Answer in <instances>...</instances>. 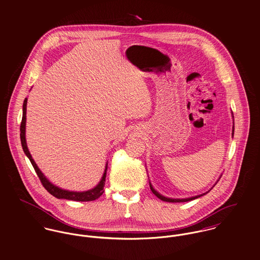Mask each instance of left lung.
Segmentation results:
<instances>
[{
    "mask_svg": "<svg viewBox=\"0 0 260 260\" xmlns=\"http://www.w3.org/2000/svg\"><path fill=\"white\" fill-rule=\"evenodd\" d=\"M232 118H233V115H232ZM233 134H234V121H233V126H232V137H233ZM220 177H221V175H220ZM219 177V178H220ZM219 178L217 179V181L219 180ZM217 181L215 182V184L217 183ZM214 184V185H215ZM213 185V186H214ZM149 186H150V189H151V191H152V193L154 194V196H156L159 200H161V201H164V202H190V201H193V200H196V199H199V198H201L202 196H204V194H206V193H208L211 189H212V187L208 190V191H206V192H204V193H202V194H200V196H196V197H191V198H187V199H171V198H167V197H164L162 194H160L159 192H157L154 188H153V186H152V184L149 182Z\"/></svg>",
    "mask_w": 260,
    "mask_h": 260,
    "instance_id": "obj_1",
    "label": "left lung"
}]
</instances>
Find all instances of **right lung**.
I'll return each mask as SVG.
<instances>
[{"label":"right lung","instance_id":"obj_1","mask_svg":"<svg viewBox=\"0 0 260 260\" xmlns=\"http://www.w3.org/2000/svg\"><path fill=\"white\" fill-rule=\"evenodd\" d=\"M27 102L28 99L26 98L24 101V105H23V118H22V122H21V128H20V137H21V143L22 146L24 149V152L26 153V155L28 156V158L31 164V166L34 167L36 173L38 174L41 182L43 183L44 187L55 198H57L58 200H69V201H75V202H91L94 201L96 199H99L103 193H104V186L106 183V177H107V171H108V162L106 164L105 167V172L104 174L100 180V182L92 187L91 189H88L86 191H72V190H67L63 188H60L57 185H55L54 183H52L44 173L41 172V170L39 169V167L37 166V164L35 162V160L32 159L30 153H29V148L27 145L26 142V114H27Z\"/></svg>","mask_w":260,"mask_h":260}]
</instances>
